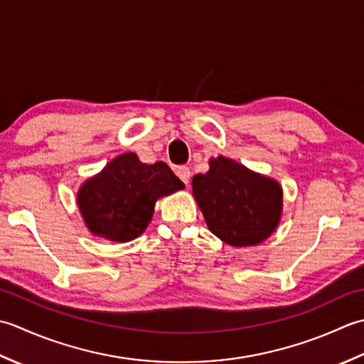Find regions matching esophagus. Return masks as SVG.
Returning a JSON list of instances; mask_svg holds the SVG:
<instances>
[{"mask_svg":"<svg viewBox=\"0 0 364 364\" xmlns=\"http://www.w3.org/2000/svg\"><path fill=\"white\" fill-rule=\"evenodd\" d=\"M176 174H177V177H179V179L185 183V185H188L190 183V168H187V166H179L176 169Z\"/></svg>","mask_w":364,"mask_h":364,"instance_id":"1","label":"esophagus"}]
</instances>
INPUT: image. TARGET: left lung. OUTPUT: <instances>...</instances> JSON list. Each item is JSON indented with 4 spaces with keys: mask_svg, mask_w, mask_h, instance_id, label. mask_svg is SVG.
I'll use <instances>...</instances> for the list:
<instances>
[{
    "mask_svg": "<svg viewBox=\"0 0 364 364\" xmlns=\"http://www.w3.org/2000/svg\"><path fill=\"white\" fill-rule=\"evenodd\" d=\"M193 196L210 232L231 247H256L277 231L283 188L269 176L218 155L191 181Z\"/></svg>",
    "mask_w": 364,
    "mask_h": 364,
    "instance_id": "obj_1",
    "label": "left lung"
}]
</instances>
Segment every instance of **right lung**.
Here are the masks:
<instances>
[{
  "label": "right lung",
  "instance_id": "add662e5",
  "mask_svg": "<svg viewBox=\"0 0 364 364\" xmlns=\"http://www.w3.org/2000/svg\"><path fill=\"white\" fill-rule=\"evenodd\" d=\"M183 188L165 161L147 165L125 152L81 183L77 205L94 237L124 243L146 231L160 198Z\"/></svg>",
  "mask_w": 364,
  "mask_h": 364
}]
</instances>
